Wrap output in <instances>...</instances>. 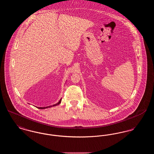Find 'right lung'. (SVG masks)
Instances as JSON below:
<instances>
[{
	"instance_id": "right-lung-1",
	"label": "right lung",
	"mask_w": 154,
	"mask_h": 154,
	"mask_svg": "<svg viewBox=\"0 0 154 154\" xmlns=\"http://www.w3.org/2000/svg\"><path fill=\"white\" fill-rule=\"evenodd\" d=\"M61 100H62V99H60V100L59 101V102L57 103H56L55 104L52 105V106H47V107H38V109H47V108H48V107H54V106H57V105H58V104H59L60 103V102H61Z\"/></svg>"
}]
</instances>
